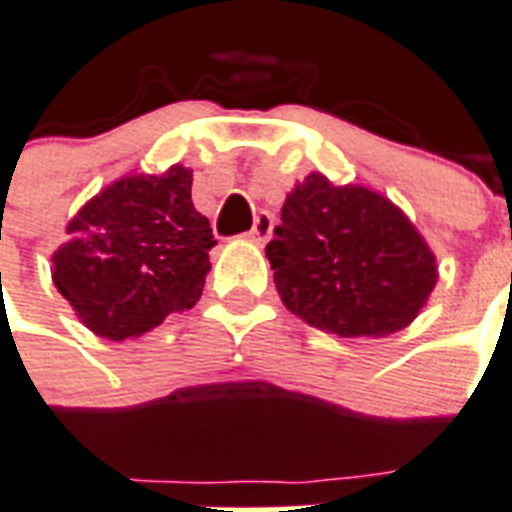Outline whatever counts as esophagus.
<instances>
[{"label": "esophagus", "mask_w": 512, "mask_h": 512, "mask_svg": "<svg viewBox=\"0 0 512 512\" xmlns=\"http://www.w3.org/2000/svg\"><path fill=\"white\" fill-rule=\"evenodd\" d=\"M271 227H274V219H271V214L260 211V214L255 217V225H252V230L246 233V238H249V241H255V244H266L268 236H271Z\"/></svg>", "instance_id": "obj_1"}]
</instances>
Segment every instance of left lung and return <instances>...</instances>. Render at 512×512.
Segmentation results:
<instances>
[{"label":"left lung","mask_w":512,"mask_h":512,"mask_svg":"<svg viewBox=\"0 0 512 512\" xmlns=\"http://www.w3.org/2000/svg\"><path fill=\"white\" fill-rule=\"evenodd\" d=\"M266 257L287 309L342 339L407 328L437 285L431 249L391 200L320 173L287 195Z\"/></svg>","instance_id":"obj_1"}]
</instances>
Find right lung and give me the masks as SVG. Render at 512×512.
I'll use <instances>...</instances> for the list:
<instances>
[{"label": "right lung", "mask_w": 512, "mask_h": 512, "mask_svg": "<svg viewBox=\"0 0 512 512\" xmlns=\"http://www.w3.org/2000/svg\"><path fill=\"white\" fill-rule=\"evenodd\" d=\"M54 255V285L81 323L124 342L143 336L173 312L192 309L203 293L208 249L217 244L208 219L192 206V170L127 176L102 189L67 227Z\"/></svg>", "instance_id": "right-lung-1"}]
</instances>
